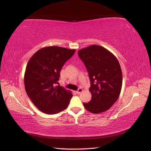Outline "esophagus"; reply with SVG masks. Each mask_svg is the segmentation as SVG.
I'll use <instances>...</instances> for the list:
<instances>
[{"mask_svg": "<svg viewBox=\"0 0 151 151\" xmlns=\"http://www.w3.org/2000/svg\"><path fill=\"white\" fill-rule=\"evenodd\" d=\"M83 89H82V88H79V89L78 90H77V91H76V93H77V94H81L82 92H83Z\"/></svg>", "mask_w": 151, "mask_h": 151, "instance_id": "34e87169", "label": "esophagus"}]
</instances>
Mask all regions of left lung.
Listing matches in <instances>:
<instances>
[{
  "label": "left lung",
  "instance_id": "8db88e82",
  "mask_svg": "<svg viewBox=\"0 0 151 151\" xmlns=\"http://www.w3.org/2000/svg\"><path fill=\"white\" fill-rule=\"evenodd\" d=\"M91 82L92 98L84 108L98 114L107 111L119 97L122 86V72L116 57L105 48L93 45L78 52Z\"/></svg>",
  "mask_w": 151,
  "mask_h": 151
}]
</instances>
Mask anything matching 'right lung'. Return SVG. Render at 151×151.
Instances as JSON below:
<instances>
[{
    "label": "right lung",
    "instance_id": "obj_1",
    "mask_svg": "<svg viewBox=\"0 0 151 151\" xmlns=\"http://www.w3.org/2000/svg\"><path fill=\"white\" fill-rule=\"evenodd\" d=\"M75 49L57 46L40 49L31 57L24 77L26 92L41 111L53 115L64 110L72 97L71 91L62 86H55L67 60Z\"/></svg>",
    "mask_w": 151,
    "mask_h": 151
}]
</instances>
